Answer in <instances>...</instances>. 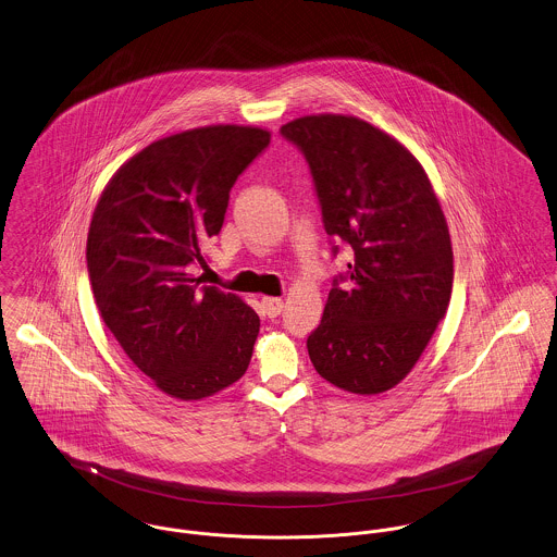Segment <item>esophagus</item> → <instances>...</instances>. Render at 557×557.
I'll list each match as a JSON object with an SVG mask.
<instances>
[{"label": "esophagus", "instance_id": "esophagus-1", "mask_svg": "<svg viewBox=\"0 0 557 557\" xmlns=\"http://www.w3.org/2000/svg\"><path fill=\"white\" fill-rule=\"evenodd\" d=\"M261 307H263V313H265L268 318H276V315H281V311H283V300H281V298H263V300H261Z\"/></svg>", "mask_w": 557, "mask_h": 557}]
</instances>
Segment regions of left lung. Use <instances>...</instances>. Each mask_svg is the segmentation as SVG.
I'll list each match as a JSON object with an SVG mask.
<instances>
[{
	"mask_svg": "<svg viewBox=\"0 0 557 557\" xmlns=\"http://www.w3.org/2000/svg\"><path fill=\"white\" fill-rule=\"evenodd\" d=\"M281 135L309 160L325 234L354 248L349 287L334 283L307 341L311 362L345 393L382 395L409 375L450 305L440 199L418 159L360 117L305 115Z\"/></svg>",
	"mask_w": 557,
	"mask_h": 557,
	"instance_id": "left-lung-1",
	"label": "left lung"
}]
</instances>
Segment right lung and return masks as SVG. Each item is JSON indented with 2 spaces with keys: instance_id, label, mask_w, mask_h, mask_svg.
<instances>
[{
  "instance_id": "right-lung-1",
  "label": "right lung",
  "mask_w": 557,
  "mask_h": 557,
  "mask_svg": "<svg viewBox=\"0 0 557 557\" xmlns=\"http://www.w3.org/2000/svg\"><path fill=\"white\" fill-rule=\"evenodd\" d=\"M270 131L214 124L162 137L107 182L87 232V272L104 325L160 393L212 397L246 373L257 313L190 274L219 236L230 190Z\"/></svg>"
}]
</instances>
